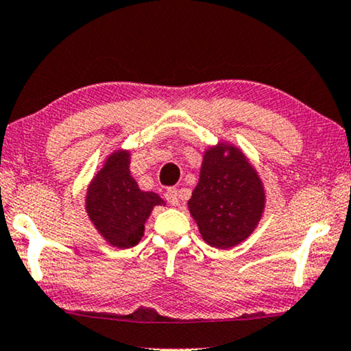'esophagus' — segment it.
Wrapping results in <instances>:
<instances>
[{"instance_id":"34e87169","label":"esophagus","mask_w":351,"mask_h":351,"mask_svg":"<svg viewBox=\"0 0 351 351\" xmlns=\"http://www.w3.org/2000/svg\"><path fill=\"white\" fill-rule=\"evenodd\" d=\"M165 199H167V202L170 204V205H173V207H176V205L180 204V197H178V191H176L175 188H171V189H168L167 193H165Z\"/></svg>"}]
</instances>
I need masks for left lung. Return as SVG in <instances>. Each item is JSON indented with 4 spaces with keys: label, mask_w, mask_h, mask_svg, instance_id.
<instances>
[{
    "label": "left lung",
    "mask_w": 351,
    "mask_h": 351,
    "mask_svg": "<svg viewBox=\"0 0 351 351\" xmlns=\"http://www.w3.org/2000/svg\"><path fill=\"white\" fill-rule=\"evenodd\" d=\"M188 208L208 245L231 249L244 242L263 218V181L239 147L218 141L204 151Z\"/></svg>",
    "instance_id": "8db88e82"
}]
</instances>
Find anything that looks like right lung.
<instances>
[{
  "label": "right lung",
  "instance_id": "obj_1",
  "mask_svg": "<svg viewBox=\"0 0 351 351\" xmlns=\"http://www.w3.org/2000/svg\"><path fill=\"white\" fill-rule=\"evenodd\" d=\"M130 163L132 151H112L91 178L85 195L91 224L107 244L117 249L136 245L154 207L165 205L160 195L139 189Z\"/></svg>",
  "mask_w": 351,
  "mask_h": 351
}]
</instances>
